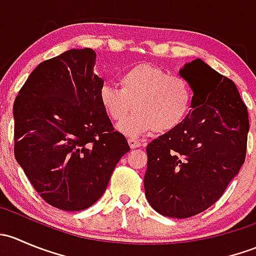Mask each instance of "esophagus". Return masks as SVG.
<instances>
[{
  "label": "esophagus",
  "instance_id": "1",
  "mask_svg": "<svg viewBox=\"0 0 256 256\" xmlns=\"http://www.w3.org/2000/svg\"><path fill=\"white\" fill-rule=\"evenodd\" d=\"M128 144H130L131 148H138V147L141 146V142L140 140H136V138H128Z\"/></svg>",
  "mask_w": 256,
  "mask_h": 256
}]
</instances>
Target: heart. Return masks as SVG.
<instances>
[{"mask_svg":"<svg viewBox=\"0 0 256 256\" xmlns=\"http://www.w3.org/2000/svg\"><path fill=\"white\" fill-rule=\"evenodd\" d=\"M118 86L105 84L99 90V102L110 120L128 136H141L156 131L166 134L180 128L190 115L193 89L187 79L170 74L166 69L140 63L118 76Z\"/></svg>","mask_w":256,"mask_h":256,"instance_id":"b5f03b06","label":"heart"}]
</instances>
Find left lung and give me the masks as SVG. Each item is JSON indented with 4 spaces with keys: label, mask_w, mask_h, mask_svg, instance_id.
<instances>
[{
    "label": "left lung",
    "mask_w": 256,
    "mask_h": 256,
    "mask_svg": "<svg viewBox=\"0 0 256 256\" xmlns=\"http://www.w3.org/2000/svg\"><path fill=\"white\" fill-rule=\"evenodd\" d=\"M192 85L184 122L147 144L144 194L171 218H190L213 206L242 166L249 118L233 80L194 59L180 70Z\"/></svg>",
    "instance_id": "obj_1"
}]
</instances>
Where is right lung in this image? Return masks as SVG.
Returning <instances> with one entry per match:
<instances>
[{"label":"right lung","instance_id":"obj_1","mask_svg":"<svg viewBox=\"0 0 256 256\" xmlns=\"http://www.w3.org/2000/svg\"><path fill=\"white\" fill-rule=\"evenodd\" d=\"M92 49H70L42 62L14 105V156L38 194L62 210L94 204L130 151L99 102L104 80Z\"/></svg>","mask_w":256,"mask_h":256}]
</instances>
